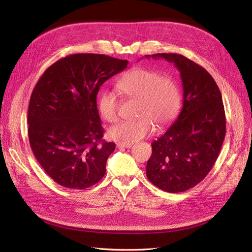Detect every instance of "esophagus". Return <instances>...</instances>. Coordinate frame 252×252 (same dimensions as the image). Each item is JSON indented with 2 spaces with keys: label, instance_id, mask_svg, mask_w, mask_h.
I'll use <instances>...</instances> for the list:
<instances>
[{
  "label": "esophagus",
  "instance_id": "34e87169",
  "mask_svg": "<svg viewBox=\"0 0 252 252\" xmlns=\"http://www.w3.org/2000/svg\"><path fill=\"white\" fill-rule=\"evenodd\" d=\"M132 146V144H123V143H118L117 147L118 148H130Z\"/></svg>",
  "mask_w": 252,
  "mask_h": 252
}]
</instances>
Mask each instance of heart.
Here are the masks:
<instances>
[{
  "label": "heart",
  "mask_w": 252,
  "mask_h": 252,
  "mask_svg": "<svg viewBox=\"0 0 252 252\" xmlns=\"http://www.w3.org/2000/svg\"><path fill=\"white\" fill-rule=\"evenodd\" d=\"M117 87L126 98L138 100L136 114L140 118L122 121L110 127L108 136L116 142L132 144L154 131V120L165 126L177 117L182 104L181 90L172 78L150 68H134L122 78ZM97 109L107 122L118 119L119 103L112 91H103L98 97Z\"/></svg>",
  "instance_id": "obj_1"
}]
</instances>
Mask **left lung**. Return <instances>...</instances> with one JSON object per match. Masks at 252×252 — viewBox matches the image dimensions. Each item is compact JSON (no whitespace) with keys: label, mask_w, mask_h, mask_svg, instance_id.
<instances>
[{"label":"left lung","mask_w":252,"mask_h":252,"mask_svg":"<svg viewBox=\"0 0 252 252\" xmlns=\"http://www.w3.org/2000/svg\"><path fill=\"white\" fill-rule=\"evenodd\" d=\"M152 58L174 63L181 72L184 97L177 121L151 143L146 175L166 192H183L206 178L222 148L226 133L222 94L209 72L186 57L157 53Z\"/></svg>","instance_id":"8db88e82"}]
</instances>
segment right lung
I'll return each instance as SVG.
<instances>
[{"mask_svg":"<svg viewBox=\"0 0 252 252\" xmlns=\"http://www.w3.org/2000/svg\"><path fill=\"white\" fill-rule=\"evenodd\" d=\"M127 64L105 55L75 53L53 63L37 81L28 107L29 143L59 185L85 189L104 177L116 144L102 140L96 95Z\"/></svg>","mask_w":252,"mask_h":252,"instance_id":"add662e5","label":"right lung"}]
</instances>
